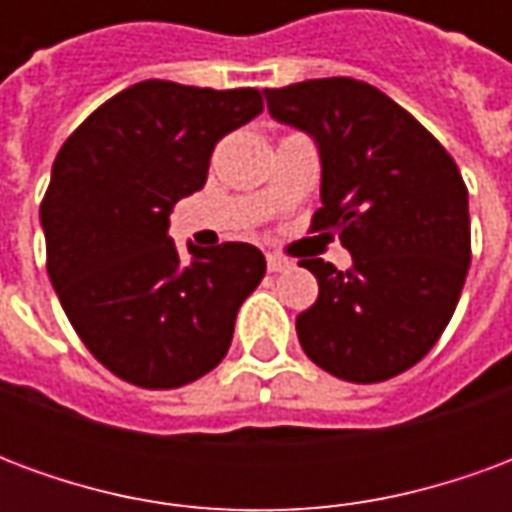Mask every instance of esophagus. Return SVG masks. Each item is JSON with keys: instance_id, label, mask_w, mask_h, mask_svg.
<instances>
[{"instance_id": "34e87169", "label": "esophagus", "mask_w": 512, "mask_h": 512, "mask_svg": "<svg viewBox=\"0 0 512 512\" xmlns=\"http://www.w3.org/2000/svg\"><path fill=\"white\" fill-rule=\"evenodd\" d=\"M266 263H268V271H274V274H277V271H285V268L293 266L288 257L277 255V252H268Z\"/></svg>"}]
</instances>
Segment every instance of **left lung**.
Returning <instances> with one entry per match:
<instances>
[{
	"mask_svg": "<svg viewBox=\"0 0 512 512\" xmlns=\"http://www.w3.org/2000/svg\"><path fill=\"white\" fill-rule=\"evenodd\" d=\"M279 123L321 150L312 233L334 230L354 266L301 260L318 299L296 318L304 354L326 373L378 384L436 345L461 299L469 260V194L428 128L373 84L348 76L263 90Z\"/></svg>",
	"mask_w": 512,
	"mask_h": 512,
	"instance_id": "1",
	"label": "left lung"
}]
</instances>
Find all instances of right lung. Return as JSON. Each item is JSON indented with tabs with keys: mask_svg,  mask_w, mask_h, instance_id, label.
Returning a JSON list of instances; mask_svg holds the SVG:
<instances>
[{
	"mask_svg": "<svg viewBox=\"0 0 512 512\" xmlns=\"http://www.w3.org/2000/svg\"><path fill=\"white\" fill-rule=\"evenodd\" d=\"M260 112L255 87L147 79L98 106L54 158L40 202L49 279L87 351L128 384L186 386L233 343L266 257L227 241L183 260L167 230L172 205L205 186L216 142Z\"/></svg>",
	"mask_w": 512,
	"mask_h": 512,
	"instance_id": "add662e5",
	"label": "right lung"
}]
</instances>
